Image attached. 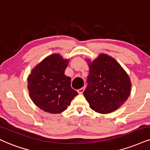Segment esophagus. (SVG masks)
<instances>
[{"label":"esophagus","mask_w":150,"mask_h":150,"mask_svg":"<svg viewBox=\"0 0 150 150\" xmlns=\"http://www.w3.org/2000/svg\"><path fill=\"white\" fill-rule=\"evenodd\" d=\"M84 90H85V88L84 87H83V88H81V89L78 90V92L79 94H83V92H84Z\"/></svg>","instance_id":"obj_1"}]
</instances>
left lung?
I'll return each mask as SVG.
<instances>
[{
	"label": "left lung",
	"mask_w": 150,
	"mask_h": 150,
	"mask_svg": "<svg viewBox=\"0 0 150 150\" xmlns=\"http://www.w3.org/2000/svg\"><path fill=\"white\" fill-rule=\"evenodd\" d=\"M89 66L88 86L83 95L95 112L106 114L117 110L128 99L132 90L129 75L112 57L101 53Z\"/></svg>",
	"instance_id": "1"
}]
</instances>
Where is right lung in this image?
I'll use <instances>...</instances> for the list:
<instances>
[{"label":"right lung","instance_id":"1","mask_svg":"<svg viewBox=\"0 0 150 150\" xmlns=\"http://www.w3.org/2000/svg\"><path fill=\"white\" fill-rule=\"evenodd\" d=\"M68 62V59L53 53L37 64L28 76L29 96L44 111L53 114L63 112L78 95L71 88V78L64 74Z\"/></svg>","mask_w":150,"mask_h":150}]
</instances>
